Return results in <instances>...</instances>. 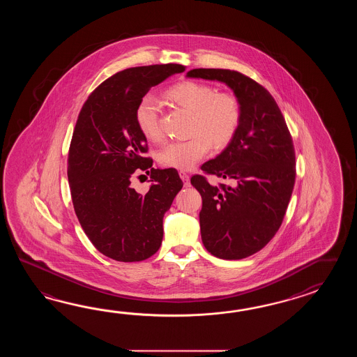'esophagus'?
I'll use <instances>...</instances> for the list:
<instances>
[{
    "instance_id": "esophagus-1",
    "label": "esophagus",
    "mask_w": 357,
    "mask_h": 357,
    "mask_svg": "<svg viewBox=\"0 0 357 357\" xmlns=\"http://www.w3.org/2000/svg\"><path fill=\"white\" fill-rule=\"evenodd\" d=\"M180 177H181L182 181L185 183V186H189L190 185V176L189 174H186L185 171H180Z\"/></svg>"
}]
</instances>
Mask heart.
I'll return each instance as SVG.
<instances>
[{
	"label": "heart",
	"instance_id": "heart-1",
	"mask_svg": "<svg viewBox=\"0 0 357 357\" xmlns=\"http://www.w3.org/2000/svg\"><path fill=\"white\" fill-rule=\"evenodd\" d=\"M165 98L190 114L191 137L160 149L158 162L163 167L189 169L209 152L212 144L215 149H223L236 137L241 123V107L234 94L217 91L209 84L186 80L168 88ZM135 123L146 140H160V106L153 97L146 96L137 103Z\"/></svg>",
	"mask_w": 357,
	"mask_h": 357
}]
</instances>
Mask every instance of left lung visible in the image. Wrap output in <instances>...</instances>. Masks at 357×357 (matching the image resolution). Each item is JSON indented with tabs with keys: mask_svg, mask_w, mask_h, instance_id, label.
<instances>
[{
	"mask_svg": "<svg viewBox=\"0 0 357 357\" xmlns=\"http://www.w3.org/2000/svg\"><path fill=\"white\" fill-rule=\"evenodd\" d=\"M186 76L226 84L241 107L234 140L202 166L231 185H211L203 175L192 176L191 185L203 199L205 249L226 260L248 258L273 238L284 218L296 178L292 137L272 94L249 76L226 68H194Z\"/></svg>",
	"mask_w": 357,
	"mask_h": 357,
	"instance_id": "left-lung-1",
	"label": "left lung"
}]
</instances>
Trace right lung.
<instances>
[{
	"label": "right lung",
	"mask_w": 357,
	"mask_h": 357,
	"mask_svg": "<svg viewBox=\"0 0 357 357\" xmlns=\"http://www.w3.org/2000/svg\"><path fill=\"white\" fill-rule=\"evenodd\" d=\"M177 63L126 68L91 91L77 116L68 149V177L76 217L96 249L117 261L151 258L163 238V215L182 189L175 168H153L135 123V108L149 89L183 73ZM153 185L137 193L135 173Z\"/></svg>",
	"instance_id": "add662e5"
}]
</instances>
